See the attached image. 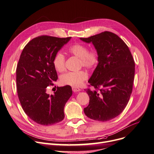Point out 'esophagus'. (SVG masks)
<instances>
[{"label":"esophagus","mask_w":154,"mask_h":154,"mask_svg":"<svg viewBox=\"0 0 154 154\" xmlns=\"http://www.w3.org/2000/svg\"><path fill=\"white\" fill-rule=\"evenodd\" d=\"M72 91H73V92H79V91H81V89H80V88L76 87H72Z\"/></svg>","instance_id":"34e87169"}]
</instances>
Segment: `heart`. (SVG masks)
Listing matches in <instances>:
<instances>
[{"instance_id":"obj_1","label":"heart","mask_w":154,"mask_h":154,"mask_svg":"<svg viewBox=\"0 0 154 154\" xmlns=\"http://www.w3.org/2000/svg\"><path fill=\"white\" fill-rule=\"evenodd\" d=\"M68 52L80 58V66L88 69H92L96 67L99 62L98 54L95 51H89L87 46L82 44H74L69 47ZM54 68L59 72H63L65 67V57L60 52L56 53L53 59ZM88 78L85 71L81 70L76 72H67L60 76V82L62 85L72 87H79Z\"/></svg>"}]
</instances>
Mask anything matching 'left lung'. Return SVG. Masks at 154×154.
Masks as SVG:
<instances>
[{"label":"left lung","instance_id":"obj_1","mask_svg":"<svg viewBox=\"0 0 154 154\" xmlns=\"http://www.w3.org/2000/svg\"><path fill=\"white\" fill-rule=\"evenodd\" d=\"M98 54L99 62L88 82L99 92L87 89L89 103L84 113L92 119L106 122L122 112L132 91L135 63L129 48L113 32L105 31L88 38Z\"/></svg>","mask_w":154,"mask_h":154}]
</instances>
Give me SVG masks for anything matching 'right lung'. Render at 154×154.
Here are the masks:
<instances>
[{"instance_id":"1","label":"right lung","mask_w":154,"mask_h":154,"mask_svg":"<svg viewBox=\"0 0 154 154\" xmlns=\"http://www.w3.org/2000/svg\"><path fill=\"white\" fill-rule=\"evenodd\" d=\"M71 38L36 37L20 54L16 71L18 99L25 113L38 124L51 125L64 118V106L72 94L71 87H57L51 95L46 91L58 79L53 64L54 56Z\"/></svg>"}]
</instances>
